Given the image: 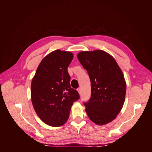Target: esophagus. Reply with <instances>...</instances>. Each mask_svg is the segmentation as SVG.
Returning a JSON list of instances; mask_svg holds the SVG:
<instances>
[{
  "mask_svg": "<svg viewBox=\"0 0 152 152\" xmlns=\"http://www.w3.org/2000/svg\"><path fill=\"white\" fill-rule=\"evenodd\" d=\"M77 91L78 93H79V94H80V93H81V89H80V88H78V89H77Z\"/></svg>",
  "mask_w": 152,
  "mask_h": 152,
  "instance_id": "esophagus-1",
  "label": "esophagus"
}]
</instances>
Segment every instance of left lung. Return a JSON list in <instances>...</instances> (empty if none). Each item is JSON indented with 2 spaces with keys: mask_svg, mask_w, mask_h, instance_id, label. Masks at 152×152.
I'll return each mask as SVG.
<instances>
[{
  "mask_svg": "<svg viewBox=\"0 0 152 152\" xmlns=\"http://www.w3.org/2000/svg\"><path fill=\"white\" fill-rule=\"evenodd\" d=\"M77 58L88 73L91 96L84 103L90 120L103 126L120 113L126 98V83L115 59L102 50L81 51Z\"/></svg>",
  "mask_w": 152,
  "mask_h": 152,
  "instance_id": "8db88e82",
  "label": "left lung"
}]
</instances>
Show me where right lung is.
<instances>
[{
  "mask_svg": "<svg viewBox=\"0 0 152 152\" xmlns=\"http://www.w3.org/2000/svg\"><path fill=\"white\" fill-rule=\"evenodd\" d=\"M73 58L70 51H52L42 59L32 79V104L41 121L50 126L64 125L73 103L80 98L70 87L67 70Z\"/></svg>",
  "mask_w": 152,
  "mask_h": 152,
  "instance_id": "add662e5",
  "label": "right lung"
}]
</instances>
